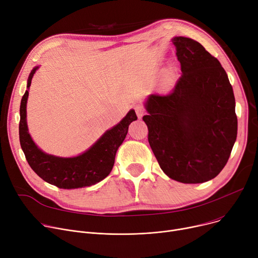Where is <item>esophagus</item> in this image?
<instances>
[{
    "label": "esophagus",
    "instance_id": "esophagus-1",
    "mask_svg": "<svg viewBox=\"0 0 258 258\" xmlns=\"http://www.w3.org/2000/svg\"><path fill=\"white\" fill-rule=\"evenodd\" d=\"M134 110H135V112H136V115H138L139 117H142L144 114H145V108L143 107V106H141V105H136L135 107H134Z\"/></svg>",
    "mask_w": 258,
    "mask_h": 258
}]
</instances>
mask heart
<instances>
[{"label": "heart", "instance_id": "obj_1", "mask_svg": "<svg viewBox=\"0 0 258 258\" xmlns=\"http://www.w3.org/2000/svg\"><path fill=\"white\" fill-rule=\"evenodd\" d=\"M166 79H170V75L168 76V77H166Z\"/></svg>", "mask_w": 258, "mask_h": 258}]
</instances>
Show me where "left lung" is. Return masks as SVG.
Masks as SVG:
<instances>
[{"label":"left lung","instance_id":"obj_1","mask_svg":"<svg viewBox=\"0 0 258 258\" xmlns=\"http://www.w3.org/2000/svg\"><path fill=\"white\" fill-rule=\"evenodd\" d=\"M182 75L169 94L148 98V141L161 170L182 183L217 177L237 135L235 99L219 60L191 38L172 39Z\"/></svg>","mask_w":258,"mask_h":258}]
</instances>
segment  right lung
<instances>
[{
	"label": "right lung",
	"instance_id": "obj_1",
	"mask_svg": "<svg viewBox=\"0 0 258 258\" xmlns=\"http://www.w3.org/2000/svg\"><path fill=\"white\" fill-rule=\"evenodd\" d=\"M36 70L37 68H34L29 75L28 88ZM28 95L29 92L26 90L21 102L20 143L31 169L45 182L64 189L94 185L107 177L113 168L115 153L126 138L129 125L138 119L135 111L130 110L116 126L106 131L83 154L72 158L56 157L43 153L28 133L26 122Z\"/></svg>",
	"mask_w": 258,
	"mask_h": 258
}]
</instances>
